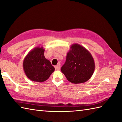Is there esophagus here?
I'll use <instances>...</instances> for the list:
<instances>
[{
	"instance_id": "34e87169",
	"label": "esophagus",
	"mask_w": 122,
	"mask_h": 122,
	"mask_svg": "<svg viewBox=\"0 0 122 122\" xmlns=\"http://www.w3.org/2000/svg\"><path fill=\"white\" fill-rule=\"evenodd\" d=\"M55 69L56 71H58L59 70V69H61V66H60V64H58L55 67Z\"/></svg>"
}]
</instances>
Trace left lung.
<instances>
[{
  "instance_id": "8db88e82",
  "label": "left lung",
  "mask_w": 122,
  "mask_h": 122,
  "mask_svg": "<svg viewBox=\"0 0 122 122\" xmlns=\"http://www.w3.org/2000/svg\"><path fill=\"white\" fill-rule=\"evenodd\" d=\"M95 67V62L90 52L81 45L74 44L67 53L66 61L61 71L71 83L79 84L91 78Z\"/></svg>"
}]
</instances>
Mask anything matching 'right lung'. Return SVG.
<instances>
[{"label":"right lung","instance_id":"1","mask_svg":"<svg viewBox=\"0 0 122 122\" xmlns=\"http://www.w3.org/2000/svg\"><path fill=\"white\" fill-rule=\"evenodd\" d=\"M45 51L42 46H37L30 51L24 59V72L32 81H45L55 71L50 61L44 56Z\"/></svg>","mask_w":122,"mask_h":122}]
</instances>
